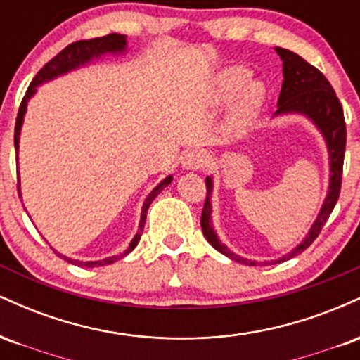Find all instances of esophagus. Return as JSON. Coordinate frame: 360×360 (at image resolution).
<instances>
[{"label":"esophagus","mask_w":360,"mask_h":360,"mask_svg":"<svg viewBox=\"0 0 360 360\" xmlns=\"http://www.w3.org/2000/svg\"><path fill=\"white\" fill-rule=\"evenodd\" d=\"M206 155L205 152L201 150H189L186 152L183 157V167L188 169V171H196V169H201L206 166Z\"/></svg>","instance_id":"obj_1"}]
</instances>
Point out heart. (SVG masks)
<instances>
[{
  "label": "heart",
  "mask_w": 360,
  "mask_h": 360,
  "mask_svg": "<svg viewBox=\"0 0 360 360\" xmlns=\"http://www.w3.org/2000/svg\"><path fill=\"white\" fill-rule=\"evenodd\" d=\"M250 72L243 68H226L218 72L214 79L213 100L218 105L232 101L226 130L230 134H240L249 128L266 105V86L260 81H249Z\"/></svg>",
  "instance_id": "heart-1"
}]
</instances>
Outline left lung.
Masks as SVG:
<instances>
[{
    "instance_id": "8db88e82",
    "label": "left lung",
    "mask_w": 360,
    "mask_h": 360,
    "mask_svg": "<svg viewBox=\"0 0 360 360\" xmlns=\"http://www.w3.org/2000/svg\"><path fill=\"white\" fill-rule=\"evenodd\" d=\"M276 52L283 60V88H281L279 100H278V110H276L274 117H281V115H291L298 113L311 120L315 127L323 135L326 150H328L330 159V183L328 191H326V198L321 205L320 213H318L316 220L313 221L311 229L307 237L300 245H296L291 252H288L283 257L271 260V262L262 264H279L284 260L292 259L295 255L301 254L311 245L313 240L321 232L323 225L328 220L330 213L335 208V203L340 194L342 186V167H344V155H345V140H347V130H345V120H344V110H342L340 101H338L335 91H333L332 84L328 79L308 64L303 57L298 53L288 51V49L276 47ZM206 200L203 206V213H201V230H203L206 240L213 245V249L221 252L223 255L230 257L235 262L245 264V266H257V260H250L245 257H240L235 252H232L226 245H223L220 238L217 237L212 225V193H213V179L206 177Z\"/></svg>"
}]
</instances>
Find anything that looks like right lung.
Instances as JSON below:
<instances>
[{"label": "right lung", "mask_w": 360, "mask_h": 360, "mask_svg": "<svg viewBox=\"0 0 360 360\" xmlns=\"http://www.w3.org/2000/svg\"><path fill=\"white\" fill-rule=\"evenodd\" d=\"M127 51V35H120V34H110L106 37H98V39H91V40H79V42H74L71 45H68V47L64 49V51L57 53L56 57H53L52 60H49L47 64L44 65L42 69H40L39 74L34 77V81H32V84L28 86L27 93H25L23 100H22V105H20V110H18V117H16V123H15V150H16V157H18V143H20V131H22V125H23V118H25V113H27V105L28 101H30V98L34 96L37 93V88H39L40 84H44V82L47 81H52L56 79L57 76H62V74H68L69 71H74V69L81 68V65H86L88 62H91L93 59H100L101 56H105V53H123ZM16 172H18V169H16ZM172 181V176H167L166 179L160 181L159 184L155 186L154 189H152V193L148 194L147 200L143 201V206H142V214H140V223H139V230L137 233H135L134 240L130 242V245H128V249L123 252V254H128V252H131L137 247V243L140 242V237H142V232H143V225H146V218H147V212H148V206H150L152 201L155 200V196L162 191L166 186L171 184ZM18 196H22V193H20V186H18ZM56 252L59 257H62L64 260H68V262L71 264H76V266L79 267H100V266H106V264H113L115 260L118 257H106L103 260H86V262H82V260H76V259H71V257H65V255L59 254L57 250Z\"/></svg>", "instance_id": "obj_1"}]
</instances>
